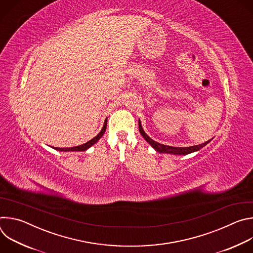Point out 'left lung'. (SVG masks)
Listing matches in <instances>:
<instances>
[{"label":"left lung","mask_w":253,"mask_h":253,"mask_svg":"<svg viewBox=\"0 0 253 253\" xmlns=\"http://www.w3.org/2000/svg\"><path fill=\"white\" fill-rule=\"evenodd\" d=\"M139 131H140L141 135L143 136V138L145 139L150 144V145L159 153H168V154H173V155H187L189 153L200 150L202 147H204L206 145V144H208L210 142V140H208L205 143L199 144V145H195V146H190V147H173V146L164 145V144H160V143L154 141L153 139H151L145 133V131L143 130L140 120H139Z\"/></svg>","instance_id":"obj_1"}]
</instances>
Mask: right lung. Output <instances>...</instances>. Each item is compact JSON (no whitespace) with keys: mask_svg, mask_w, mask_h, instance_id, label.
<instances>
[{"mask_svg":"<svg viewBox=\"0 0 253 253\" xmlns=\"http://www.w3.org/2000/svg\"><path fill=\"white\" fill-rule=\"evenodd\" d=\"M106 127H107V119L105 120L104 122V125H103V128L102 130L99 132V134L97 136H95L93 139H91L90 141L86 142L85 144H82V145L80 146H76V147H71V148H58V147H53L54 149L58 150V151H85L87 149H89L91 146H93L94 144L104 135L105 131H106Z\"/></svg>","mask_w":253,"mask_h":253,"instance_id":"1","label":"right lung"}]
</instances>
